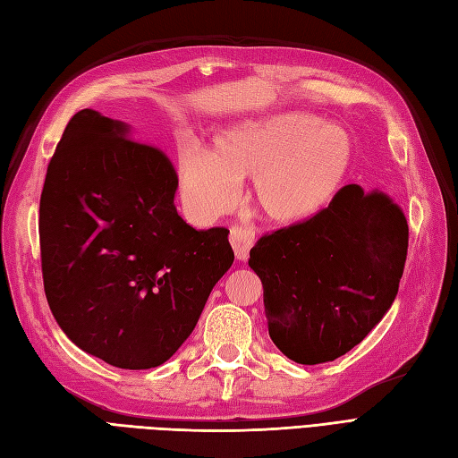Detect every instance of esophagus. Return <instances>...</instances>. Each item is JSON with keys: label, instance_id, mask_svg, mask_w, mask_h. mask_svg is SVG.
I'll return each instance as SVG.
<instances>
[{"label": "esophagus", "instance_id": "obj_1", "mask_svg": "<svg viewBox=\"0 0 458 458\" xmlns=\"http://www.w3.org/2000/svg\"><path fill=\"white\" fill-rule=\"evenodd\" d=\"M230 243L233 248V253H236V259L248 261L250 250L253 248V243H255V233L248 228H232Z\"/></svg>", "mask_w": 458, "mask_h": 458}]
</instances>
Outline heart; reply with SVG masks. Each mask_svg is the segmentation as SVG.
<instances>
[{"instance_id":"obj_1","label":"heart","mask_w":458,"mask_h":458,"mask_svg":"<svg viewBox=\"0 0 458 458\" xmlns=\"http://www.w3.org/2000/svg\"><path fill=\"white\" fill-rule=\"evenodd\" d=\"M352 160L343 127L303 112L238 122L215 135L210 150L183 145L175 152L182 201L193 218L228 213L238 182L267 222L296 226L319 215L341 190Z\"/></svg>"}]
</instances>
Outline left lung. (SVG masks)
<instances>
[{"mask_svg": "<svg viewBox=\"0 0 458 458\" xmlns=\"http://www.w3.org/2000/svg\"><path fill=\"white\" fill-rule=\"evenodd\" d=\"M406 250L403 208L358 183L313 218L263 236L250 267L261 278L276 348L303 366L344 356L391 310Z\"/></svg>", "mask_w": 458, "mask_h": 458, "instance_id": "8db88e82", "label": "left lung"}]
</instances>
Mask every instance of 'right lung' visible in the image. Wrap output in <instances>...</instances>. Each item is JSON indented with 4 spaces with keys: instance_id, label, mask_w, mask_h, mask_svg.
I'll return each instance as SVG.
<instances>
[{
    "instance_id": "right-lung-1",
    "label": "right lung",
    "mask_w": 458,
    "mask_h": 458,
    "mask_svg": "<svg viewBox=\"0 0 458 458\" xmlns=\"http://www.w3.org/2000/svg\"><path fill=\"white\" fill-rule=\"evenodd\" d=\"M97 110L67 123L40 197L44 292L87 354L122 369L170 360L233 263L226 228L195 230L174 205L164 152Z\"/></svg>"
}]
</instances>
